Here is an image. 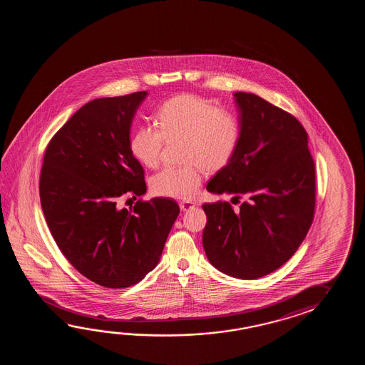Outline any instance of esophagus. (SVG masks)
<instances>
[{"instance_id": "obj_1", "label": "esophagus", "mask_w": 365, "mask_h": 365, "mask_svg": "<svg viewBox=\"0 0 365 365\" xmlns=\"http://www.w3.org/2000/svg\"><path fill=\"white\" fill-rule=\"evenodd\" d=\"M194 207L193 202L184 201L180 202V209L182 210V211H189V210H192Z\"/></svg>"}]
</instances>
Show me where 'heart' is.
Instances as JSON below:
<instances>
[{
    "label": "heart",
    "mask_w": 365,
    "mask_h": 365,
    "mask_svg": "<svg viewBox=\"0 0 365 365\" xmlns=\"http://www.w3.org/2000/svg\"><path fill=\"white\" fill-rule=\"evenodd\" d=\"M159 129L142 125L133 133V156L148 168L160 162L164 140L182 138L184 167H167L151 179L158 195L190 200L207 172L220 171L231 162L240 142V121L232 110L217 108L214 101L181 93L164 101L156 115Z\"/></svg>",
    "instance_id": "b5f03b06"
}]
</instances>
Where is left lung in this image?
Masks as SVG:
<instances>
[{"label":"left lung","mask_w":365,"mask_h":365,"mask_svg":"<svg viewBox=\"0 0 365 365\" xmlns=\"http://www.w3.org/2000/svg\"><path fill=\"white\" fill-rule=\"evenodd\" d=\"M241 135L231 162L217 172L210 193L245 195L202 205L207 223L202 244L219 272L257 279L286 264L314 215L316 175L303 125L255 93H235Z\"/></svg>","instance_id":"obj_1"}]
</instances>
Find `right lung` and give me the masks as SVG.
Listing matches in <instances>:
<instances>
[{
  "label": "right lung",
  "instance_id": "1",
  "mask_svg": "<svg viewBox=\"0 0 365 365\" xmlns=\"http://www.w3.org/2000/svg\"><path fill=\"white\" fill-rule=\"evenodd\" d=\"M148 93L88 101L49 142L40 202L56 244L78 272L107 288L130 287L155 269L180 207L173 200L137 201L145 171L130 151V128Z\"/></svg>",
  "mask_w": 365,
  "mask_h": 365
}]
</instances>
